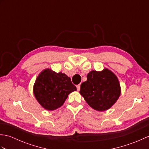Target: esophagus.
Returning <instances> with one entry per match:
<instances>
[{"instance_id":"1","label":"esophagus","mask_w":149,"mask_h":149,"mask_svg":"<svg viewBox=\"0 0 149 149\" xmlns=\"http://www.w3.org/2000/svg\"><path fill=\"white\" fill-rule=\"evenodd\" d=\"M77 91H79L80 89H81V84H79V85H77Z\"/></svg>"}]
</instances>
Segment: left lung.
<instances>
[{"label": "left lung", "instance_id": "8db88e82", "mask_svg": "<svg viewBox=\"0 0 149 149\" xmlns=\"http://www.w3.org/2000/svg\"><path fill=\"white\" fill-rule=\"evenodd\" d=\"M80 94L91 108L104 111L116 103L121 94L118 79L108 68L92 70L87 75V81L81 85Z\"/></svg>", "mask_w": 149, "mask_h": 149}]
</instances>
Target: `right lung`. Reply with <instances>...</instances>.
<instances>
[{"mask_svg": "<svg viewBox=\"0 0 149 149\" xmlns=\"http://www.w3.org/2000/svg\"><path fill=\"white\" fill-rule=\"evenodd\" d=\"M70 78L64 73L44 69L38 75L33 86L36 100L44 109L55 110L61 107L68 95L76 91Z\"/></svg>", "mask_w": 149, "mask_h": 149, "instance_id": "right-lung-1", "label": "right lung"}]
</instances>
